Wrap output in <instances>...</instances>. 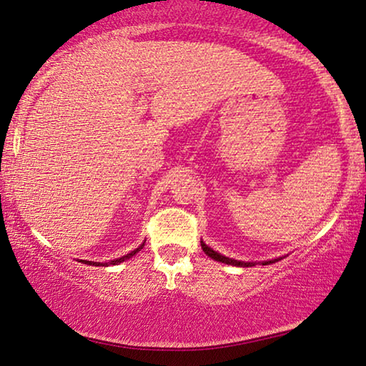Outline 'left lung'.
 I'll return each instance as SVG.
<instances>
[{
    "label": "left lung",
    "mask_w": 366,
    "mask_h": 366,
    "mask_svg": "<svg viewBox=\"0 0 366 366\" xmlns=\"http://www.w3.org/2000/svg\"><path fill=\"white\" fill-rule=\"evenodd\" d=\"M202 248H203V252L207 253L209 258L217 259V262H222V263H227V264H233V267H253V263H243V262H237V259H233V258L223 257V254L213 252V249L209 248V247H207V244H204L203 242H202ZM274 262H277V259H274ZM267 263H273V262H267ZM267 263H263V264H267Z\"/></svg>",
    "instance_id": "obj_1"
}]
</instances>
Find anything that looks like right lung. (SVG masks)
I'll list each match as a JSON object with an SVG mask.
<instances>
[{
    "label": "right lung",
    "mask_w": 366,
    "mask_h": 366,
    "mask_svg": "<svg viewBox=\"0 0 366 366\" xmlns=\"http://www.w3.org/2000/svg\"><path fill=\"white\" fill-rule=\"evenodd\" d=\"M144 247V243L142 244V247H139V248H137V249H134V252H132V253H128V254H124V257H122V258H118V259H112V262H109V263H104V264H118V263H122V262H124V259H129V258H132L133 257V254H137L138 252H139V249H142ZM83 263H88V264H94V267H102V264L103 263H97V262H84V259H83Z\"/></svg>",
    "instance_id": "add662e5"
}]
</instances>
